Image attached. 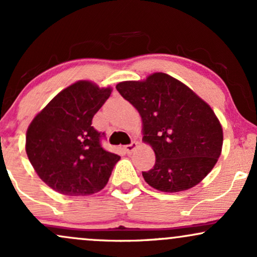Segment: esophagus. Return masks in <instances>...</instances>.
Returning a JSON list of instances; mask_svg holds the SVG:
<instances>
[{
    "mask_svg": "<svg viewBox=\"0 0 257 257\" xmlns=\"http://www.w3.org/2000/svg\"><path fill=\"white\" fill-rule=\"evenodd\" d=\"M137 147H138V143H137V141H132V143L129 144V145H125V146H124V149H125L126 153H132L133 151H134L135 149H137Z\"/></svg>",
    "mask_w": 257,
    "mask_h": 257,
    "instance_id": "esophagus-1",
    "label": "esophagus"
}]
</instances>
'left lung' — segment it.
I'll return each instance as SVG.
<instances>
[{"label":"left lung","instance_id":"8db88e82","mask_svg":"<svg viewBox=\"0 0 257 257\" xmlns=\"http://www.w3.org/2000/svg\"><path fill=\"white\" fill-rule=\"evenodd\" d=\"M140 113L143 140L152 146L156 163L143 172L162 192L188 190L211 172L222 149V126L214 111L187 85L167 73L116 85Z\"/></svg>","mask_w":257,"mask_h":257}]
</instances>
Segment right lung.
<instances>
[{"mask_svg":"<svg viewBox=\"0 0 257 257\" xmlns=\"http://www.w3.org/2000/svg\"><path fill=\"white\" fill-rule=\"evenodd\" d=\"M111 88L78 81L61 90L35 117L26 133V153L37 175L66 196L101 191L110 179L116 153L101 146L104 133L91 125Z\"/></svg>","mask_w":257,"mask_h":257,"instance_id":"obj_1","label":"right lung"}]
</instances>
